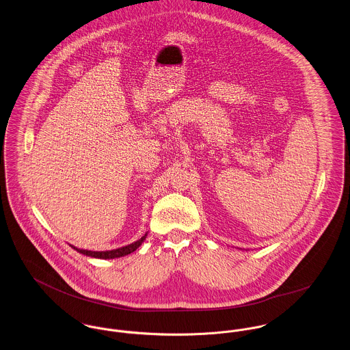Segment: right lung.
<instances>
[{
  "label": "right lung",
  "instance_id": "right-lung-1",
  "mask_svg": "<svg viewBox=\"0 0 350 350\" xmlns=\"http://www.w3.org/2000/svg\"><path fill=\"white\" fill-rule=\"evenodd\" d=\"M146 239V234L142 236L138 241L133 242L128 246H122V247H118V249H114V250H107V252H93V250H85V249H79L73 245H70L73 249H76L79 253H82L85 256H89V257H94V258H104V260H108V258H118V257H122V256H126V254H131L132 252H135V249L144 242V240Z\"/></svg>",
  "mask_w": 350,
  "mask_h": 350
}]
</instances>
